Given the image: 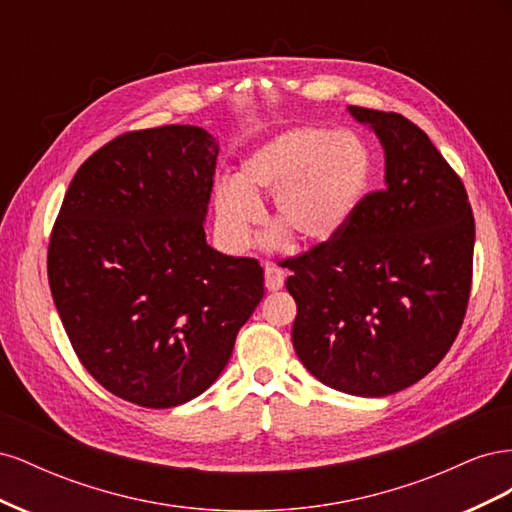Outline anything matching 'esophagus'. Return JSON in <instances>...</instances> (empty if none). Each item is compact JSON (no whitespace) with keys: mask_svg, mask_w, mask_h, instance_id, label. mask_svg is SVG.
Masks as SVG:
<instances>
[{"mask_svg":"<svg viewBox=\"0 0 512 512\" xmlns=\"http://www.w3.org/2000/svg\"><path fill=\"white\" fill-rule=\"evenodd\" d=\"M284 280H286V273L280 267H275V265H271V262H267V265H265V286H267V290L275 292V290L284 288Z\"/></svg>","mask_w":512,"mask_h":512,"instance_id":"1","label":"esophagus"}]
</instances>
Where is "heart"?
I'll return each instance as SVG.
<instances>
[{
    "mask_svg": "<svg viewBox=\"0 0 512 512\" xmlns=\"http://www.w3.org/2000/svg\"><path fill=\"white\" fill-rule=\"evenodd\" d=\"M371 149L361 136L324 126H294L260 143L241 164L239 181L215 188L226 237L243 245L260 218L258 194L271 196V215L299 243H324L342 232L367 194Z\"/></svg>",
    "mask_w": 512,
    "mask_h": 512,
    "instance_id": "1",
    "label": "heart"
}]
</instances>
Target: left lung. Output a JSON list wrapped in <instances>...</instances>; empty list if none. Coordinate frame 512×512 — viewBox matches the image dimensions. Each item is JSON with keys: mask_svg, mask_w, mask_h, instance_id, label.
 Listing matches in <instances>:
<instances>
[{"mask_svg": "<svg viewBox=\"0 0 512 512\" xmlns=\"http://www.w3.org/2000/svg\"><path fill=\"white\" fill-rule=\"evenodd\" d=\"M384 149V188L331 241L288 258L292 344L335 391L384 397L425 378L466 316L474 215L468 192L410 119L348 106Z\"/></svg>", "mask_w": 512, "mask_h": 512, "instance_id": "1", "label": "left lung"}]
</instances>
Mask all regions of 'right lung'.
I'll use <instances>...</instances> for the list:
<instances>
[{"mask_svg":"<svg viewBox=\"0 0 512 512\" xmlns=\"http://www.w3.org/2000/svg\"><path fill=\"white\" fill-rule=\"evenodd\" d=\"M218 153L198 126L121 134L76 170L53 226L49 284L70 344L136 406L205 393L265 297L258 260L207 245Z\"/></svg>","mask_w":512,"mask_h":512,"instance_id":"right-lung-1","label":"right lung"}]
</instances>
